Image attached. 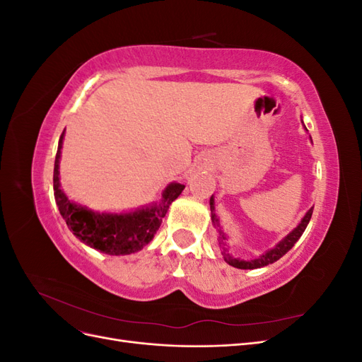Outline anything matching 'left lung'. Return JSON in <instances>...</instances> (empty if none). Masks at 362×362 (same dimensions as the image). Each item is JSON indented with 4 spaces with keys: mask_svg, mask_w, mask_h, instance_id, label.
I'll return each mask as SVG.
<instances>
[{
    "mask_svg": "<svg viewBox=\"0 0 362 362\" xmlns=\"http://www.w3.org/2000/svg\"><path fill=\"white\" fill-rule=\"evenodd\" d=\"M210 210H211V222H213V225L217 228V231H218V245L222 246V255H223L225 261L228 262L229 266L237 267V269H245V270L246 269H249V270L250 269H259V267L269 266V264H272V262H275L281 257L286 255L287 252L294 246V243L300 238V235L303 234L306 226H308V223L311 221V216H313V206H311L310 210L306 211V214L303 216L300 223L296 226L287 237H284L275 247L266 250L264 254L257 257V258L240 259V258H234L233 255H229L228 254V249L225 247L226 246V235L221 229V223H218V218H217V216L214 213V198H213V196L210 198Z\"/></svg>",
    "mask_w": 362,
    "mask_h": 362,
    "instance_id": "obj_1",
    "label": "left lung"
}]
</instances>
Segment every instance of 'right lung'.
Wrapping results in <instances>:
<instances>
[{"label":"right lung","mask_w":362,"mask_h":362,"mask_svg":"<svg viewBox=\"0 0 362 362\" xmlns=\"http://www.w3.org/2000/svg\"><path fill=\"white\" fill-rule=\"evenodd\" d=\"M64 131L59 140L54 163V198L64 222L72 234L87 246L108 255H129L144 249L152 238L166 216L169 205L178 198L185 185L170 182L163 192L160 204L141 206L129 213H98L72 201L60 187V154Z\"/></svg>","instance_id":"right-lung-1"}]
</instances>
